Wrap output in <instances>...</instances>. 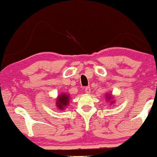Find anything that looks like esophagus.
<instances>
[{
  "label": "esophagus",
  "instance_id": "34e87169",
  "mask_svg": "<svg viewBox=\"0 0 157 157\" xmlns=\"http://www.w3.org/2000/svg\"><path fill=\"white\" fill-rule=\"evenodd\" d=\"M85 92L87 93V94H90V92H91V88L90 87L85 88Z\"/></svg>",
  "mask_w": 157,
  "mask_h": 157
}]
</instances>
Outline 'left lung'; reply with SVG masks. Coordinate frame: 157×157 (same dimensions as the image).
Masks as SVG:
<instances>
[{
	"label": "left lung",
	"instance_id": "1",
	"mask_svg": "<svg viewBox=\"0 0 157 157\" xmlns=\"http://www.w3.org/2000/svg\"><path fill=\"white\" fill-rule=\"evenodd\" d=\"M105 99L107 101L109 102H111V104H114L115 103V101L114 100H113V96L112 94H105Z\"/></svg>",
	"mask_w": 157,
	"mask_h": 157
}]
</instances>
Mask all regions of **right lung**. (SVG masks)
Returning a JSON list of instances; mask_svg holds the SVG:
<instances>
[{
    "mask_svg": "<svg viewBox=\"0 0 157 157\" xmlns=\"http://www.w3.org/2000/svg\"><path fill=\"white\" fill-rule=\"evenodd\" d=\"M70 95L66 93H62L57 96L56 99V105L58 109L63 110L69 103Z\"/></svg>",
    "mask_w": 157,
    "mask_h": 157,
    "instance_id": "right-lung-1",
    "label": "right lung"
}]
</instances>
